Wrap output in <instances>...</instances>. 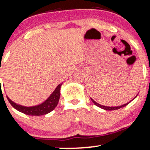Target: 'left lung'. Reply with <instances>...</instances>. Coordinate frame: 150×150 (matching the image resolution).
I'll list each match as a JSON object with an SVG mask.
<instances>
[{
	"mask_svg": "<svg viewBox=\"0 0 150 150\" xmlns=\"http://www.w3.org/2000/svg\"><path fill=\"white\" fill-rule=\"evenodd\" d=\"M137 95H138V94H137V95H136L135 97H134L133 99H132V100H130V101H128V102L126 103V104H124L121 105V106H104V105H101V104H99V103H97V101H94V99H93L92 97H90V99H91V100H92V102L94 103V104H95L96 106H98V107L102 108V109H104V110H107V111H113V110H117V109H119V108H121L124 107V106H126V105H128V104H129V103L131 102V101H132V100H133V99H135V98L137 97Z\"/></svg>",
	"mask_w": 150,
	"mask_h": 150,
	"instance_id": "obj_1",
	"label": "left lung"
}]
</instances>
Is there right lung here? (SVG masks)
<instances>
[{
  "instance_id": "1",
  "label": "right lung",
  "mask_w": 150,
  "mask_h": 150,
  "mask_svg": "<svg viewBox=\"0 0 150 150\" xmlns=\"http://www.w3.org/2000/svg\"><path fill=\"white\" fill-rule=\"evenodd\" d=\"M62 84L63 83H61L56 87L54 91L50 94L49 97L45 101H43L41 104L35 105V106H22V105L18 104L12 101L8 96H7V98H8L10 104L20 112L25 113L26 115H29V116H43V115H46L52 111L57 106L58 101H59L60 96H61Z\"/></svg>"
}]
</instances>
